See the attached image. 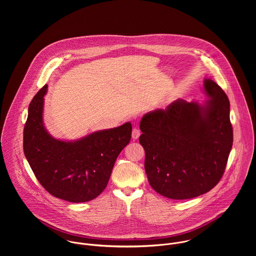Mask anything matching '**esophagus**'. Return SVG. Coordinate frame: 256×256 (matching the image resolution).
I'll list each match as a JSON object with an SVG mask.
<instances>
[{
	"mask_svg": "<svg viewBox=\"0 0 256 256\" xmlns=\"http://www.w3.org/2000/svg\"><path fill=\"white\" fill-rule=\"evenodd\" d=\"M140 135H141L140 130L137 129V128H134L133 131H132V139L133 140H137L140 137Z\"/></svg>",
	"mask_w": 256,
	"mask_h": 256,
	"instance_id": "34e87169",
	"label": "esophagus"
}]
</instances>
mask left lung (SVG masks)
Returning a JSON list of instances; mask_svg holds the SVG:
<instances>
[{"instance_id":"left-lung-1","label":"left lung","mask_w":256,"mask_h":256,"mask_svg":"<svg viewBox=\"0 0 256 256\" xmlns=\"http://www.w3.org/2000/svg\"><path fill=\"white\" fill-rule=\"evenodd\" d=\"M208 100H178L140 122L145 170L158 194L176 200L200 196L222 178L232 146L230 102L214 80H204Z\"/></svg>"}]
</instances>
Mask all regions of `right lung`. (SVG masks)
Returning a JSON list of instances; mask_svg holds the SVG:
<instances>
[{"mask_svg":"<svg viewBox=\"0 0 256 256\" xmlns=\"http://www.w3.org/2000/svg\"><path fill=\"white\" fill-rule=\"evenodd\" d=\"M45 84L28 106L24 150L37 180L53 196L72 203L96 198L106 187L115 160L131 139L132 124L94 132L74 141L55 139L43 123Z\"/></svg>","mask_w":256,"mask_h":256,"instance_id":"add662e5","label":"right lung"}]
</instances>
